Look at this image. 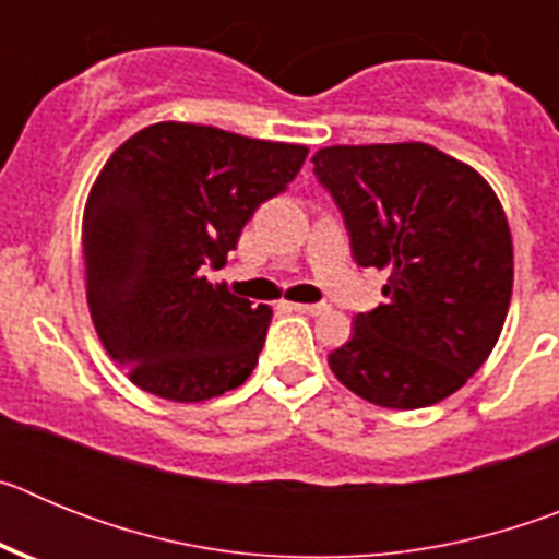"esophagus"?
<instances>
[{"label":"esophagus","instance_id":"1","mask_svg":"<svg viewBox=\"0 0 559 559\" xmlns=\"http://www.w3.org/2000/svg\"><path fill=\"white\" fill-rule=\"evenodd\" d=\"M288 308L296 310V313H308V316H322L330 310L328 305H302V302H290Z\"/></svg>","mask_w":559,"mask_h":559}]
</instances>
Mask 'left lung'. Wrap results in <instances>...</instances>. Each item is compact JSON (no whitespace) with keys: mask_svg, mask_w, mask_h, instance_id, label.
I'll return each instance as SVG.
<instances>
[{"mask_svg":"<svg viewBox=\"0 0 559 559\" xmlns=\"http://www.w3.org/2000/svg\"><path fill=\"white\" fill-rule=\"evenodd\" d=\"M360 269L389 271L386 302L355 316L335 378L383 408H426L478 372L512 296V235L471 165L426 142L333 145L313 156Z\"/></svg>","mask_w":559,"mask_h":559,"instance_id":"left-lung-1","label":"left lung"}]
</instances>
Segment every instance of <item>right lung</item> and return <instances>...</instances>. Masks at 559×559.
<instances>
[{
	"instance_id": "right-lung-1",
	"label": "right lung",
	"mask_w": 559,
	"mask_h": 559,
	"mask_svg": "<svg viewBox=\"0 0 559 559\" xmlns=\"http://www.w3.org/2000/svg\"><path fill=\"white\" fill-rule=\"evenodd\" d=\"M308 147L190 122L142 128L111 153L83 212L86 299L103 347L156 397L201 403L257 367L271 324L206 280Z\"/></svg>"
}]
</instances>
